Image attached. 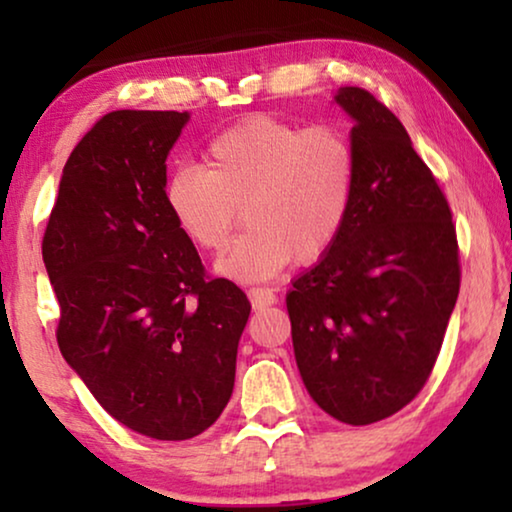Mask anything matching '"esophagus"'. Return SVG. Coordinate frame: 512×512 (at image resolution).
<instances>
[{
    "label": "esophagus",
    "instance_id": "esophagus-1",
    "mask_svg": "<svg viewBox=\"0 0 512 512\" xmlns=\"http://www.w3.org/2000/svg\"><path fill=\"white\" fill-rule=\"evenodd\" d=\"M247 296L251 300V305H254V310H263V307H270L277 300L275 291L265 289V286H251V289L247 291Z\"/></svg>",
    "mask_w": 512,
    "mask_h": 512
}]
</instances>
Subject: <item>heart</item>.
<instances>
[{
	"label": "heart",
	"mask_w": 512,
	"mask_h": 512,
	"mask_svg": "<svg viewBox=\"0 0 512 512\" xmlns=\"http://www.w3.org/2000/svg\"><path fill=\"white\" fill-rule=\"evenodd\" d=\"M359 163L333 125L251 116L216 135L205 167L181 165L165 181V205L195 247L226 249L242 216L249 228L219 258L233 279H265L293 261L324 258L345 233Z\"/></svg>",
	"instance_id": "1"
}]
</instances>
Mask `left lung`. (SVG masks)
Listing matches in <instances>:
<instances>
[{"instance_id": "obj_1", "label": "left lung", "mask_w": 512, "mask_h": 512, "mask_svg": "<svg viewBox=\"0 0 512 512\" xmlns=\"http://www.w3.org/2000/svg\"><path fill=\"white\" fill-rule=\"evenodd\" d=\"M335 102L354 118V207L338 244L293 282L286 310L314 403L366 426L429 380L459 296V244L403 123L363 88H340Z\"/></svg>"}]
</instances>
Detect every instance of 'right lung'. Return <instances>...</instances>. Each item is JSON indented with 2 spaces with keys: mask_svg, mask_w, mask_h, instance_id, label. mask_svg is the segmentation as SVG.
<instances>
[{
  "mask_svg": "<svg viewBox=\"0 0 512 512\" xmlns=\"http://www.w3.org/2000/svg\"><path fill=\"white\" fill-rule=\"evenodd\" d=\"M184 111L121 109L74 146L41 242L65 361L116 422L156 440L209 429L230 401L251 305L212 279L165 205Z\"/></svg>",
  "mask_w": 512,
  "mask_h": 512,
  "instance_id": "1",
  "label": "right lung"
}]
</instances>
